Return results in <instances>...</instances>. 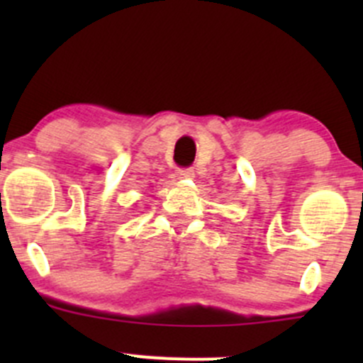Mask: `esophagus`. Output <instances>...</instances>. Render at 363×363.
Segmentation results:
<instances>
[{"label": "esophagus", "mask_w": 363, "mask_h": 363, "mask_svg": "<svg viewBox=\"0 0 363 363\" xmlns=\"http://www.w3.org/2000/svg\"><path fill=\"white\" fill-rule=\"evenodd\" d=\"M175 175H177L179 179H193L195 177V172H193L191 168H181V170L175 172Z\"/></svg>", "instance_id": "34e87169"}]
</instances>
